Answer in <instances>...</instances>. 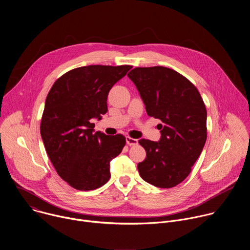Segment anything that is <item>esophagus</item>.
<instances>
[{"label":"esophagus","mask_w":250,"mask_h":250,"mask_svg":"<svg viewBox=\"0 0 250 250\" xmlns=\"http://www.w3.org/2000/svg\"><path fill=\"white\" fill-rule=\"evenodd\" d=\"M126 144L129 146H137L138 145V140L135 138H132L130 136H126Z\"/></svg>","instance_id":"obj_1"}]
</instances>
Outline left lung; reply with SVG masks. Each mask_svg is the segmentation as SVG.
<instances>
[{"label":"left lung","mask_w":250,"mask_h":250,"mask_svg":"<svg viewBox=\"0 0 250 250\" xmlns=\"http://www.w3.org/2000/svg\"><path fill=\"white\" fill-rule=\"evenodd\" d=\"M127 76L147 115L163 123L159 141H138L146 151V158L137 165L139 175L155 187H175L190 174L206 144L204 101L193 83L167 67H136Z\"/></svg>","instance_id":"8db88e82"}]
</instances>
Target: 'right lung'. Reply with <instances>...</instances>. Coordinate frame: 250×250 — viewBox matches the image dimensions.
Masks as SVG:
<instances>
[{
  "instance_id": "obj_1",
  "label": "right lung",
  "mask_w": 250,
  "mask_h": 250,
  "mask_svg": "<svg viewBox=\"0 0 250 250\" xmlns=\"http://www.w3.org/2000/svg\"><path fill=\"white\" fill-rule=\"evenodd\" d=\"M130 65H89L68 71L51 87L41 124L45 150L62 179L79 191L95 190L109 181L110 161L125 146L123 134L94 132L92 119L108 112L112 87Z\"/></svg>"
}]
</instances>
